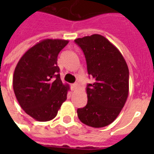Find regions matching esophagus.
<instances>
[{"label": "esophagus", "mask_w": 154, "mask_h": 154, "mask_svg": "<svg viewBox=\"0 0 154 154\" xmlns=\"http://www.w3.org/2000/svg\"><path fill=\"white\" fill-rule=\"evenodd\" d=\"M71 89H72V90H77V89H78V84L77 83H75V84L72 85V86H71Z\"/></svg>", "instance_id": "esophagus-1"}]
</instances>
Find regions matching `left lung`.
Returning a JSON list of instances; mask_svg holds the SVG:
<instances>
[{"mask_svg":"<svg viewBox=\"0 0 154 154\" xmlns=\"http://www.w3.org/2000/svg\"><path fill=\"white\" fill-rule=\"evenodd\" d=\"M83 50L88 73L94 80L86 88L88 102L77 109L80 121L94 128L110 125L129 95V68L121 52L105 37L93 34L74 41Z\"/></svg>","mask_w":154,"mask_h":154,"instance_id":"obj_1","label":"left lung"}]
</instances>
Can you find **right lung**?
I'll return each instance as SVG.
<instances>
[{"mask_svg":"<svg viewBox=\"0 0 154 154\" xmlns=\"http://www.w3.org/2000/svg\"><path fill=\"white\" fill-rule=\"evenodd\" d=\"M67 40H42L25 52L13 77L15 96L20 107L38 122L53 120L67 99L69 85L63 84L57 56Z\"/></svg>","mask_w":154,"mask_h":154,"instance_id":"add662e5","label":"right lung"}]
</instances>
